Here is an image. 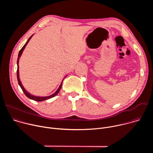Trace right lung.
Segmentation results:
<instances>
[{
  "label": "right lung",
  "mask_w": 153,
  "mask_h": 153,
  "mask_svg": "<svg viewBox=\"0 0 153 153\" xmlns=\"http://www.w3.org/2000/svg\"><path fill=\"white\" fill-rule=\"evenodd\" d=\"M34 34H33L28 39V40H27V42L25 43V44L24 45V47L22 48V49L20 50V51H19V54H18V57H17V81H18V83H19V86H20V88H22V91H23V92L25 93V96H27V97H28L29 99H32V100H35V101H38V102H42V101H44V100H48V99H51V98H52V97H54V96H56L59 93V91L60 90V89H61V88H62V82H63V79H65V77H66L67 76H65V77H64V79L62 80V82H61V83H60V86H59V87L58 88V89L57 90V91L54 93V94H51V95H50V96H45V97H41V96H34V95H33V94H31L30 93H29L25 89V88L24 87V86L22 85V82H21V81H20V78H19V59H20V56H21V55H22V53H23V51H24V49H25V47L27 46V45L28 44V43L29 42V41H30V40L31 39V37H33V36Z\"/></svg>",
  "instance_id": "add662e5"
}]
</instances>
